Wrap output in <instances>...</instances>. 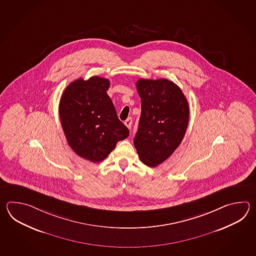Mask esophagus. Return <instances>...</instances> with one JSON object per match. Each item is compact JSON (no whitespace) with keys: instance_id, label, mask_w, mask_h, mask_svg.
<instances>
[{"instance_id":"1","label":"esophagus","mask_w":256,"mask_h":256,"mask_svg":"<svg viewBox=\"0 0 256 256\" xmlns=\"http://www.w3.org/2000/svg\"><path fill=\"white\" fill-rule=\"evenodd\" d=\"M132 119L130 117H129L128 119H126V120H124V124H126V126H127V128H129V129H130V127H132Z\"/></svg>"}]
</instances>
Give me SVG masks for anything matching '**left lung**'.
Here are the masks:
<instances>
[{
    "label": "left lung",
    "instance_id": "left-lung-1",
    "mask_svg": "<svg viewBox=\"0 0 256 256\" xmlns=\"http://www.w3.org/2000/svg\"><path fill=\"white\" fill-rule=\"evenodd\" d=\"M141 98V116L134 144L142 162L148 166L163 163L183 140L190 119L185 95L166 78L136 82Z\"/></svg>",
    "mask_w": 256,
    "mask_h": 256
}]
</instances>
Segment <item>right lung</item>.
Segmentation results:
<instances>
[{
  "mask_svg": "<svg viewBox=\"0 0 256 256\" xmlns=\"http://www.w3.org/2000/svg\"><path fill=\"white\" fill-rule=\"evenodd\" d=\"M109 80L93 76L78 78L66 88L60 102V117L66 141L80 158L104 161L129 130L118 118L107 90Z\"/></svg>",
  "mask_w": 256,
  "mask_h": 256,
  "instance_id": "1",
  "label": "right lung"
}]
</instances>
